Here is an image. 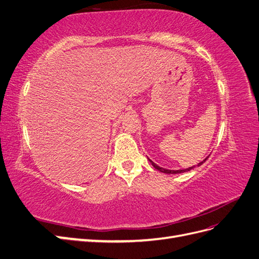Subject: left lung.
Returning <instances> with one entry per match:
<instances>
[{"label":"left lung","mask_w":259,"mask_h":259,"mask_svg":"<svg viewBox=\"0 0 259 259\" xmlns=\"http://www.w3.org/2000/svg\"><path fill=\"white\" fill-rule=\"evenodd\" d=\"M207 158H208V156H206V158H205L204 160L201 161L200 163H198V165H193V166H191V167H188V168H185V169H167V168H163V167H160L159 165H156V164H155L154 162H152L149 158H148V160H149V162L151 163V165H152L154 168L160 170L161 173H164V174H182V173H186V171H189V170L195 168L197 166H201L202 164L207 160Z\"/></svg>","instance_id":"1"}]
</instances>
